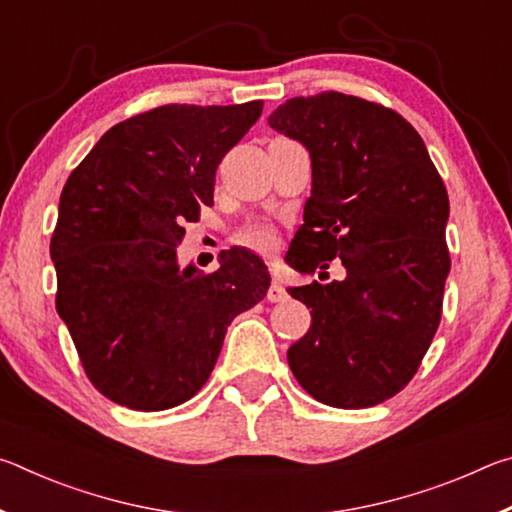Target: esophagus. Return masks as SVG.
Returning <instances> with one entry per match:
<instances>
[{
	"label": "esophagus",
	"instance_id": "obj_1",
	"mask_svg": "<svg viewBox=\"0 0 512 512\" xmlns=\"http://www.w3.org/2000/svg\"><path fill=\"white\" fill-rule=\"evenodd\" d=\"M266 298L271 300V302H284V300L289 298L287 289H284V284H282L280 280H277V277H273V282H271V287H268Z\"/></svg>",
	"mask_w": 512,
	"mask_h": 512
}]
</instances>
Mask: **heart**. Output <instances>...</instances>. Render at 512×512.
I'll return each instance as SVG.
<instances>
[{
  "label": "heart",
  "instance_id": "heart-1",
  "mask_svg": "<svg viewBox=\"0 0 512 512\" xmlns=\"http://www.w3.org/2000/svg\"><path fill=\"white\" fill-rule=\"evenodd\" d=\"M239 241L241 244H246L255 250H262V253H268V250H273L277 239H275V232L271 228H266V225H248L239 232Z\"/></svg>",
  "mask_w": 512,
  "mask_h": 512
}]
</instances>
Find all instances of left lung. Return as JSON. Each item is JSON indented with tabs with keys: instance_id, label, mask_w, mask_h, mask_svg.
I'll list each match as a JSON object with an SVG mask.
<instances>
[{
	"instance_id": "left-lung-1",
	"label": "left lung",
	"mask_w": 512,
	"mask_h": 512,
	"mask_svg": "<svg viewBox=\"0 0 512 512\" xmlns=\"http://www.w3.org/2000/svg\"><path fill=\"white\" fill-rule=\"evenodd\" d=\"M268 126L311 160L305 223L284 262L323 275L339 257L348 271L343 280L289 287L311 309L289 366L318 402L375 406L409 384L440 323L447 189L418 131L379 103L341 92L296 97Z\"/></svg>"
}]
</instances>
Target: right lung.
<instances>
[{"instance_id": "obj_1", "label": "right lung", "mask_w": 512, "mask_h": 512, "mask_svg": "<svg viewBox=\"0 0 512 512\" xmlns=\"http://www.w3.org/2000/svg\"><path fill=\"white\" fill-rule=\"evenodd\" d=\"M262 108L160 106L112 126L67 178L51 237L56 309L108 400L135 411L187 402L228 325L271 287L264 259L246 248L225 250L210 275L180 266L176 250Z\"/></svg>"}]
</instances>
